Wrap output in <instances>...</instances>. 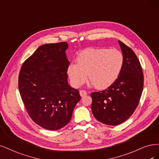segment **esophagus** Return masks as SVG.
Masks as SVG:
<instances>
[{"mask_svg":"<svg viewBox=\"0 0 159 159\" xmlns=\"http://www.w3.org/2000/svg\"><path fill=\"white\" fill-rule=\"evenodd\" d=\"M87 94V92H86V91H85V90H80V96L81 97H84V96H86Z\"/></svg>","mask_w":159,"mask_h":159,"instance_id":"34e87169","label":"esophagus"}]
</instances>
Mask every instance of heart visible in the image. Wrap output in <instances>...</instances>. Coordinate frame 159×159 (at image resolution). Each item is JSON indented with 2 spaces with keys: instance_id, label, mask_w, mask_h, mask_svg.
<instances>
[{
  "instance_id": "obj_1",
  "label": "heart",
  "mask_w": 159,
  "mask_h": 159,
  "mask_svg": "<svg viewBox=\"0 0 159 159\" xmlns=\"http://www.w3.org/2000/svg\"><path fill=\"white\" fill-rule=\"evenodd\" d=\"M124 64V57L116 49L87 48L79 53L77 62L71 61L67 74L75 87L83 85L88 78L98 89H105L119 78Z\"/></svg>"
}]
</instances>
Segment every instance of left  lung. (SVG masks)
<instances>
[{
	"instance_id": "obj_1",
	"label": "left lung",
	"mask_w": 159,
	"mask_h": 159,
	"mask_svg": "<svg viewBox=\"0 0 159 159\" xmlns=\"http://www.w3.org/2000/svg\"><path fill=\"white\" fill-rule=\"evenodd\" d=\"M124 64L119 78L107 89L92 92V111L103 124L116 126L130 118L137 108L143 89L142 66L134 52L119 40Z\"/></svg>"
}]
</instances>
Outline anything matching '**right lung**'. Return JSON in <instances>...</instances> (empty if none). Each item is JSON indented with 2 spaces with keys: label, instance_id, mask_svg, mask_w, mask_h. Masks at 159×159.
<instances>
[{
  "label": "right lung",
  "instance_id": "right-lung-1",
  "mask_svg": "<svg viewBox=\"0 0 159 159\" xmlns=\"http://www.w3.org/2000/svg\"><path fill=\"white\" fill-rule=\"evenodd\" d=\"M67 48L66 42L39 46L23 62L19 74V90L27 113L47 130L67 125L81 98L68 84Z\"/></svg>",
  "mask_w": 159,
  "mask_h": 159
}]
</instances>
